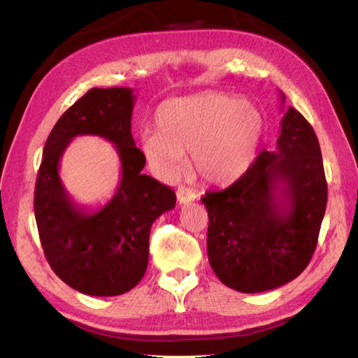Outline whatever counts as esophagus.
Wrapping results in <instances>:
<instances>
[{
	"mask_svg": "<svg viewBox=\"0 0 358 358\" xmlns=\"http://www.w3.org/2000/svg\"><path fill=\"white\" fill-rule=\"evenodd\" d=\"M177 199H178V203H189L194 202L197 199V194L194 192L192 189L186 186H178L177 189Z\"/></svg>",
	"mask_w": 358,
	"mask_h": 358,
	"instance_id": "34e87169",
	"label": "esophagus"
}]
</instances>
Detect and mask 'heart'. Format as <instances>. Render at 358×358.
Here are the masks:
<instances>
[{
  "instance_id": "1",
  "label": "heart",
  "mask_w": 358,
  "mask_h": 358,
  "mask_svg": "<svg viewBox=\"0 0 358 358\" xmlns=\"http://www.w3.org/2000/svg\"><path fill=\"white\" fill-rule=\"evenodd\" d=\"M156 132L141 138L142 151L166 178L178 177L185 155L211 185H230L256 161L264 136V117L248 101L217 92L169 99L155 113Z\"/></svg>"
}]
</instances>
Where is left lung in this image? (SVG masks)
Wrapping results in <instances>:
<instances>
[{"instance_id":"8db88e82","label":"left lung","mask_w":358,"mask_h":358,"mask_svg":"<svg viewBox=\"0 0 358 358\" xmlns=\"http://www.w3.org/2000/svg\"><path fill=\"white\" fill-rule=\"evenodd\" d=\"M201 201L208 211V260L222 284L256 294L295 280L316 250L327 207L313 126L289 107L276 150L260 151L243 177Z\"/></svg>"}]
</instances>
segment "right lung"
Wrapping results in <instances>:
<instances>
[{
    "instance_id": "add662e5",
    "label": "right lung",
    "mask_w": 358,
    "mask_h": 358,
    "mask_svg": "<svg viewBox=\"0 0 358 358\" xmlns=\"http://www.w3.org/2000/svg\"><path fill=\"white\" fill-rule=\"evenodd\" d=\"M134 104L132 88L90 90L53 126L36 180L34 216L45 257L59 280L87 295H121L141 282L150 229L177 202L171 187L142 173L145 155L131 134ZM77 135L106 138L120 157L119 187L96 210L72 201L59 177V161Z\"/></svg>"
}]
</instances>
